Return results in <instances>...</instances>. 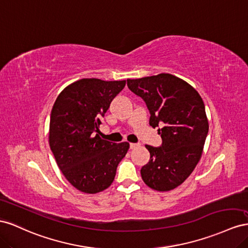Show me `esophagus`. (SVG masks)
Returning <instances> with one entry per match:
<instances>
[{
	"label": "esophagus",
	"mask_w": 248,
	"mask_h": 248,
	"mask_svg": "<svg viewBox=\"0 0 248 248\" xmlns=\"http://www.w3.org/2000/svg\"><path fill=\"white\" fill-rule=\"evenodd\" d=\"M137 146H139V144H137V143H130V148H131V150H134V148H136Z\"/></svg>",
	"instance_id": "obj_1"
}]
</instances>
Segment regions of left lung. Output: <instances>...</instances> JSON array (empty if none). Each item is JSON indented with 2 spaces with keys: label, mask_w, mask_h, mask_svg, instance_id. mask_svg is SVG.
<instances>
[{
  "label": "left lung",
  "mask_w": 248,
  "mask_h": 248,
  "mask_svg": "<svg viewBox=\"0 0 248 248\" xmlns=\"http://www.w3.org/2000/svg\"><path fill=\"white\" fill-rule=\"evenodd\" d=\"M126 82L144 101L150 125L159 128L162 138L159 147L145 145L151 159L141 168V176L154 190H172L188 178L202 157L209 132L204 104L191 85L170 74Z\"/></svg>",
  "instance_id": "1"
}]
</instances>
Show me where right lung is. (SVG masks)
Returning <instances> with one entry per match:
<instances>
[{"mask_svg":"<svg viewBox=\"0 0 248 248\" xmlns=\"http://www.w3.org/2000/svg\"><path fill=\"white\" fill-rule=\"evenodd\" d=\"M124 86L125 81L81 79L63 89L53 106L49 147L63 175L84 193L107 189L130 147L98 136L102 117Z\"/></svg>","mask_w":248,"mask_h":248,"instance_id":"obj_1","label":"right lung"}]
</instances>
